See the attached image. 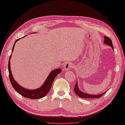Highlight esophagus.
<instances>
[{
  "label": "esophagus",
  "instance_id": "1",
  "mask_svg": "<svg viewBox=\"0 0 125 125\" xmlns=\"http://www.w3.org/2000/svg\"><path fill=\"white\" fill-rule=\"evenodd\" d=\"M72 67H73V64L71 62H66L64 66V69L65 71H68Z\"/></svg>",
  "mask_w": 125,
  "mask_h": 125
}]
</instances>
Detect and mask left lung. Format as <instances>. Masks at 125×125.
Listing matches in <instances>:
<instances>
[{"label": "left lung", "instance_id": "left-lung-1", "mask_svg": "<svg viewBox=\"0 0 125 125\" xmlns=\"http://www.w3.org/2000/svg\"><path fill=\"white\" fill-rule=\"evenodd\" d=\"M104 43L108 45V46H110L111 47V48L114 50V48H113V46L112 41H111V39L108 38V37L106 36L104 37ZM74 92H75V94L77 95V96H79V97H81V98H100V97H101L102 96H103V95L106 92H103V93L100 94H98V95H91V94H88L85 93V92H82V91L79 89L77 81H76V83L75 86H74Z\"/></svg>", "mask_w": 125, "mask_h": 125}]
</instances>
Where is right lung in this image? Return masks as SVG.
Instances as JSON below:
<instances>
[{"label": "right lung", "instance_id": "add662e5", "mask_svg": "<svg viewBox=\"0 0 125 125\" xmlns=\"http://www.w3.org/2000/svg\"><path fill=\"white\" fill-rule=\"evenodd\" d=\"M24 37H25V36H24L23 38H24ZM19 40V39H18V40H16L14 45H13L12 52H11V54L10 57L9 64H8V68H9V77L11 85H12L13 88L15 89L19 94L22 95V96L25 97V98L33 99H37L43 98V97L46 96L47 94L49 92L55 77H56V76L58 74H59L62 71V70H61V69L60 68H58L54 69V70L52 71L48 75V76L47 77L46 80L45 81L44 83H43L40 88L34 89V90H30V89L23 88V87L21 86V85H19V84L14 80V77H13L12 72H11L10 67V59L11 58V56H12V53L13 51H14V45H15V43L17 42Z\"/></svg>", "mask_w": 125, "mask_h": 125}]
</instances>
